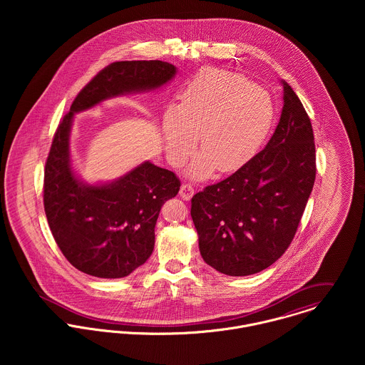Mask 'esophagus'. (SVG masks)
<instances>
[{
  "instance_id": "1",
  "label": "esophagus",
  "mask_w": 365,
  "mask_h": 365,
  "mask_svg": "<svg viewBox=\"0 0 365 365\" xmlns=\"http://www.w3.org/2000/svg\"><path fill=\"white\" fill-rule=\"evenodd\" d=\"M194 195V187L191 184H182L180 190V197L185 201H190Z\"/></svg>"
}]
</instances>
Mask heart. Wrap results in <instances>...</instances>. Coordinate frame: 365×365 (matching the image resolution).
<instances>
[{"instance_id": "b5f03b06", "label": "heart", "mask_w": 365, "mask_h": 365, "mask_svg": "<svg viewBox=\"0 0 365 365\" xmlns=\"http://www.w3.org/2000/svg\"><path fill=\"white\" fill-rule=\"evenodd\" d=\"M274 122L275 105L267 91L240 74L207 68L187 86L181 104L165 109L161 129L174 165L182 164L200 142L202 153L192 161L190 174L204 180L215 170L227 174L246 165L265 143Z\"/></svg>"}]
</instances>
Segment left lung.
<instances>
[{"label":"left lung","instance_id":"8db88e82","mask_svg":"<svg viewBox=\"0 0 365 365\" xmlns=\"http://www.w3.org/2000/svg\"><path fill=\"white\" fill-rule=\"evenodd\" d=\"M267 146L246 165L191 200L202 259L216 271L260 272L289 247L316 177L311 119L291 86Z\"/></svg>","mask_w":365,"mask_h":365}]
</instances>
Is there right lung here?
Instances as JSON below:
<instances>
[{"instance_id": "add662e5", "label": "right lung", "mask_w": 365, "mask_h": 365, "mask_svg": "<svg viewBox=\"0 0 365 365\" xmlns=\"http://www.w3.org/2000/svg\"><path fill=\"white\" fill-rule=\"evenodd\" d=\"M175 73V66L161 60L110 63L78 93L58 123L45 165L43 205L58 249L88 275L122 278L145 264L155 249L160 209L178 194L181 182L150 161L110 182H84L71 167L74 113L118 96L157 90Z\"/></svg>"}]
</instances>
